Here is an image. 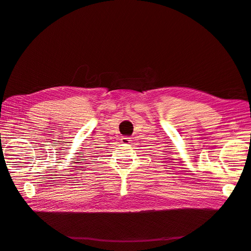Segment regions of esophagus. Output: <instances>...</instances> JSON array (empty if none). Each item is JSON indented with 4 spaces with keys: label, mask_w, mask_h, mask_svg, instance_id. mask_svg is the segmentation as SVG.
<instances>
[{
    "label": "esophagus",
    "mask_w": 251,
    "mask_h": 251,
    "mask_svg": "<svg viewBox=\"0 0 251 251\" xmlns=\"http://www.w3.org/2000/svg\"><path fill=\"white\" fill-rule=\"evenodd\" d=\"M132 138H128V137H121L120 138V142L121 143H124V144H128L130 143L132 140H131Z\"/></svg>",
    "instance_id": "obj_1"
}]
</instances>
